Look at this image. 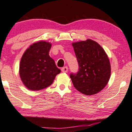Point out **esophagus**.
Wrapping results in <instances>:
<instances>
[{
  "instance_id": "1",
  "label": "esophagus",
  "mask_w": 132,
  "mask_h": 132,
  "mask_svg": "<svg viewBox=\"0 0 132 132\" xmlns=\"http://www.w3.org/2000/svg\"><path fill=\"white\" fill-rule=\"evenodd\" d=\"M68 70V68L67 66H64V67H63V68L61 69V71L63 73H67Z\"/></svg>"
}]
</instances>
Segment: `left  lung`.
<instances>
[{
	"instance_id": "left-lung-1",
	"label": "left lung",
	"mask_w": 132,
	"mask_h": 132,
	"mask_svg": "<svg viewBox=\"0 0 132 132\" xmlns=\"http://www.w3.org/2000/svg\"><path fill=\"white\" fill-rule=\"evenodd\" d=\"M79 64V71L70 78L75 88L81 93L93 95L106 86L111 75L109 58L103 47L88 39L72 44Z\"/></svg>"
}]
</instances>
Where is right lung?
<instances>
[{
	"instance_id": "obj_1",
	"label": "right lung",
	"mask_w": 132,
	"mask_h": 132,
	"mask_svg": "<svg viewBox=\"0 0 132 132\" xmlns=\"http://www.w3.org/2000/svg\"><path fill=\"white\" fill-rule=\"evenodd\" d=\"M51 43L36 42L26 50L19 65V75L27 89L38 91L52 85L61 70L49 55Z\"/></svg>"
}]
</instances>
